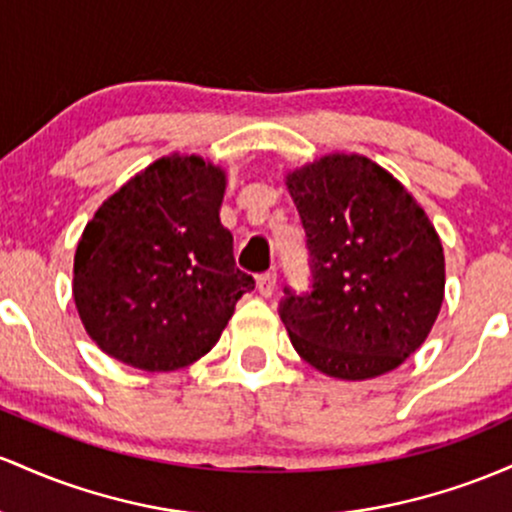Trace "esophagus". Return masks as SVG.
Segmentation results:
<instances>
[{
    "instance_id": "1",
    "label": "esophagus",
    "mask_w": 512,
    "mask_h": 512,
    "mask_svg": "<svg viewBox=\"0 0 512 512\" xmlns=\"http://www.w3.org/2000/svg\"><path fill=\"white\" fill-rule=\"evenodd\" d=\"M275 283H278V275H275V271L258 275V292H261L263 297H271L275 292Z\"/></svg>"
}]
</instances>
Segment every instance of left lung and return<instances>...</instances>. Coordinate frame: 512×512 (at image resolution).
<instances>
[{"label": "left lung", "mask_w": 512, "mask_h": 512, "mask_svg": "<svg viewBox=\"0 0 512 512\" xmlns=\"http://www.w3.org/2000/svg\"><path fill=\"white\" fill-rule=\"evenodd\" d=\"M307 234L312 285L285 287L290 341L338 380H370L421 348L438 319L445 256L421 205L358 154H329L287 176Z\"/></svg>", "instance_id": "obj_1"}]
</instances>
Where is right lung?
I'll use <instances>...</instances> for the list:
<instances>
[{"mask_svg": "<svg viewBox=\"0 0 512 512\" xmlns=\"http://www.w3.org/2000/svg\"><path fill=\"white\" fill-rule=\"evenodd\" d=\"M225 174L200 157L149 164L96 210L74 254V302L103 353L147 372L179 370L220 341L254 290L220 222Z\"/></svg>", "mask_w": 512, "mask_h": 512, "instance_id": "right-lung-1", "label": "right lung"}]
</instances>
